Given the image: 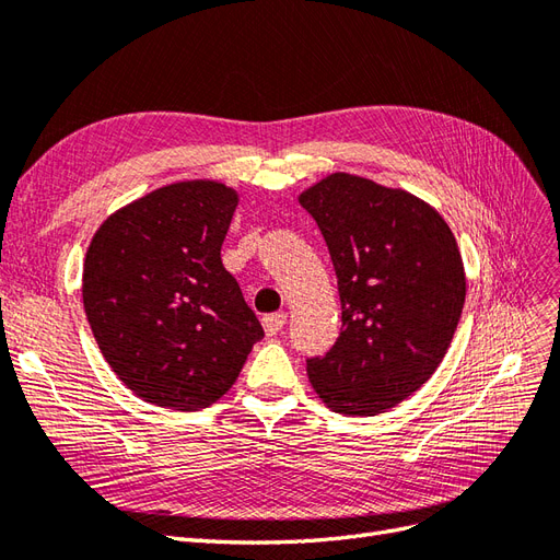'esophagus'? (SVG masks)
<instances>
[{"instance_id": "1", "label": "esophagus", "mask_w": 560, "mask_h": 560, "mask_svg": "<svg viewBox=\"0 0 560 560\" xmlns=\"http://www.w3.org/2000/svg\"><path fill=\"white\" fill-rule=\"evenodd\" d=\"M285 326V312H275V314H265L262 316V328L267 335H277Z\"/></svg>"}]
</instances>
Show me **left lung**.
Returning a JSON list of instances; mask_svg holds the SVG:
<instances>
[{"mask_svg":"<svg viewBox=\"0 0 560 560\" xmlns=\"http://www.w3.org/2000/svg\"><path fill=\"white\" fill-rule=\"evenodd\" d=\"M322 230L338 275L342 330L307 361L322 401L342 415L394 408L434 375L467 295L455 236L406 189L330 173L298 197Z\"/></svg>","mask_w":560,"mask_h":560,"instance_id":"8db88e82","label":"left lung"}]
</instances>
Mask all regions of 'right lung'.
I'll return each instance as SVG.
<instances>
[{
	"instance_id": "right-lung-1",
	"label": "right lung",
	"mask_w": 560,
	"mask_h": 560,
	"mask_svg": "<svg viewBox=\"0 0 560 560\" xmlns=\"http://www.w3.org/2000/svg\"><path fill=\"white\" fill-rule=\"evenodd\" d=\"M236 203L225 183H171L112 213L91 238L86 318L109 369L142 401L209 408L265 338L220 260Z\"/></svg>"
}]
</instances>
